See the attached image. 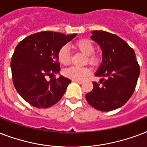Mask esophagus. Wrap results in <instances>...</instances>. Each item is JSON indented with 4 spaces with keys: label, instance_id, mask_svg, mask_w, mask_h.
Returning a JSON list of instances; mask_svg holds the SVG:
<instances>
[{
    "label": "esophagus",
    "instance_id": "obj_1",
    "mask_svg": "<svg viewBox=\"0 0 147 147\" xmlns=\"http://www.w3.org/2000/svg\"><path fill=\"white\" fill-rule=\"evenodd\" d=\"M72 82H77L78 83V84H82V83L83 82V81L82 80H72Z\"/></svg>",
    "mask_w": 147,
    "mask_h": 147
}]
</instances>
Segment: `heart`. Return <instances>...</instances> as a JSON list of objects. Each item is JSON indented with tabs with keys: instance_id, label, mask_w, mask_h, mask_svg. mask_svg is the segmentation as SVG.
Wrapping results in <instances>:
<instances>
[{
	"instance_id": "heart-1",
	"label": "heart",
	"mask_w": 147,
	"mask_h": 147,
	"mask_svg": "<svg viewBox=\"0 0 147 147\" xmlns=\"http://www.w3.org/2000/svg\"><path fill=\"white\" fill-rule=\"evenodd\" d=\"M76 47L78 49L88 55V61L90 64L97 65L98 63V55H95L94 46L92 41L88 40H78L76 43ZM57 58L59 62L62 65H68L71 61V55L69 53V48L66 46H63L59 49L57 53ZM91 71L88 67L71 66L67 68L63 71V74L65 77L71 78L72 80H82L87 77Z\"/></svg>"
}]
</instances>
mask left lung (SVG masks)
I'll return each instance as SVG.
<instances>
[{"label":"left lung","mask_w":147,"mask_h":147,"mask_svg":"<svg viewBox=\"0 0 147 147\" xmlns=\"http://www.w3.org/2000/svg\"><path fill=\"white\" fill-rule=\"evenodd\" d=\"M91 39L102 51V63L95 73L100 82L86 95L92 107L111 111L122 107L132 96L140 76L134 50L121 37L102 30L92 32Z\"/></svg>","instance_id":"left-lung-1"}]
</instances>
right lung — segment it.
<instances>
[{
    "mask_svg": "<svg viewBox=\"0 0 147 147\" xmlns=\"http://www.w3.org/2000/svg\"><path fill=\"white\" fill-rule=\"evenodd\" d=\"M77 34L42 31L18 43L10 62L13 83L26 102L38 108H47L59 101L71 80L60 76L47 80V76L59 73L57 53Z\"/></svg>",
    "mask_w": 147,
    "mask_h": 147,
    "instance_id": "add662e5",
    "label": "right lung"
}]
</instances>
